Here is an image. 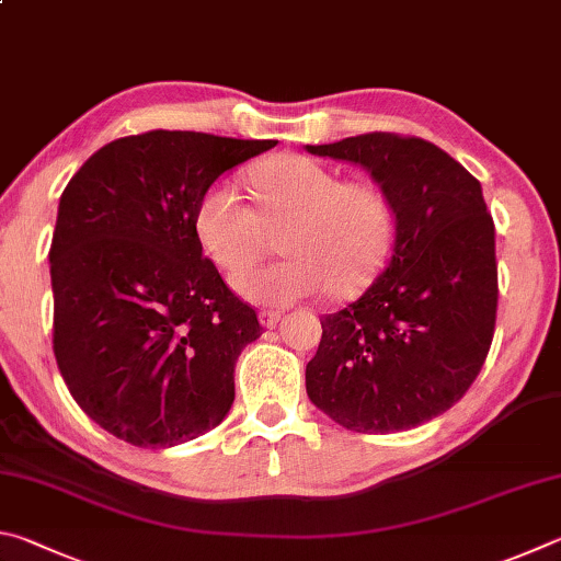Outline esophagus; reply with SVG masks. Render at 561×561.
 Instances as JSON below:
<instances>
[{"instance_id":"34e87169","label":"esophagus","mask_w":561,"mask_h":561,"mask_svg":"<svg viewBox=\"0 0 561 561\" xmlns=\"http://www.w3.org/2000/svg\"><path fill=\"white\" fill-rule=\"evenodd\" d=\"M259 320H261L263 328L273 330V328L280 322V312H278V310H261V312H259Z\"/></svg>"}]
</instances>
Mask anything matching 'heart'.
<instances>
[{
	"label": "heart",
	"mask_w": 561,
	"mask_h": 561,
	"mask_svg": "<svg viewBox=\"0 0 561 561\" xmlns=\"http://www.w3.org/2000/svg\"><path fill=\"white\" fill-rule=\"evenodd\" d=\"M259 209L231 180L214 182L196 206V236L224 271L244 267L279 234L280 262L231 278L241 298L290 306L328 288L352 296L375 280L391 245L389 204L375 184L342 182L332 167L302 154H278L251 174Z\"/></svg>",
	"instance_id": "heart-1"
}]
</instances>
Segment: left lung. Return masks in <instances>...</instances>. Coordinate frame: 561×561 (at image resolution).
Wrapping results in <instances>:
<instances>
[{
	"label": "left lung",
	"mask_w": 561,
	"mask_h": 561,
	"mask_svg": "<svg viewBox=\"0 0 561 561\" xmlns=\"http://www.w3.org/2000/svg\"><path fill=\"white\" fill-rule=\"evenodd\" d=\"M306 150L367 170L394 214L387 268L320 320L308 397L357 434L426 424L473 385L495 332V226L480 182L419 137L369 133Z\"/></svg>",
	"instance_id": "8db88e82"
}]
</instances>
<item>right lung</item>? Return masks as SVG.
I'll return each instance as SVG.
<instances>
[{
	"label": "right lung",
	"instance_id": "right-lung-1",
	"mask_svg": "<svg viewBox=\"0 0 561 561\" xmlns=\"http://www.w3.org/2000/svg\"><path fill=\"white\" fill-rule=\"evenodd\" d=\"M275 145L130 135L88 157L64 190L48 251L54 355L76 404L115 438L172 448L229 414L236 359L263 328L204 259L196 206Z\"/></svg>",
	"mask_w": 561,
	"mask_h": 561
}]
</instances>
